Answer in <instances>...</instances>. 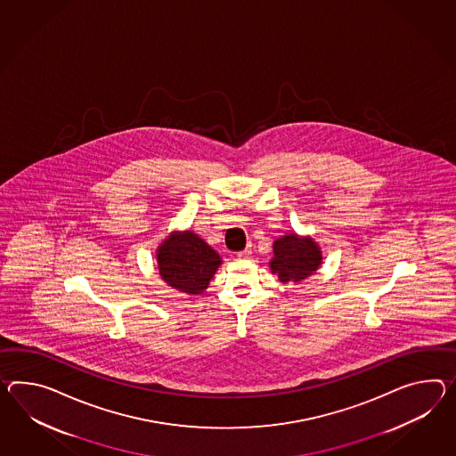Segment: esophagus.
Masks as SVG:
<instances>
[{
	"label": "esophagus",
	"instance_id": "obj_1",
	"mask_svg": "<svg viewBox=\"0 0 456 456\" xmlns=\"http://www.w3.org/2000/svg\"><path fill=\"white\" fill-rule=\"evenodd\" d=\"M250 254H252V248H250V247H247V248H244V250L237 252V256H239V258H248Z\"/></svg>",
	"mask_w": 456,
	"mask_h": 456
}]
</instances>
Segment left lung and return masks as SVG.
<instances>
[{"mask_svg": "<svg viewBox=\"0 0 456 456\" xmlns=\"http://www.w3.org/2000/svg\"><path fill=\"white\" fill-rule=\"evenodd\" d=\"M322 250L311 237L289 233L273 242L270 270L277 273L281 283H298L313 275L322 265Z\"/></svg>", "mask_w": 456, "mask_h": 456, "instance_id": "1", "label": "left lung"}]
</instances>
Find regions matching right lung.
<instances>
[{
  "instance_id": "right-lung-1",
  "label": "right lung",
  "mask_w": 456,
  "mask_h": 456,
  "mask_svg": "<svg viewBox=\"0 0 456 456\" xmlns=\"http://www.w3.org/2000/svg\"><path fill=\"white\" fill-rule=\"evenodd\" d=\"M159 275L169 287L188 295L208 289L216 270L223 264L219 254L198 233H171L156 250Z\"/></svg>"
}]
</instances>
